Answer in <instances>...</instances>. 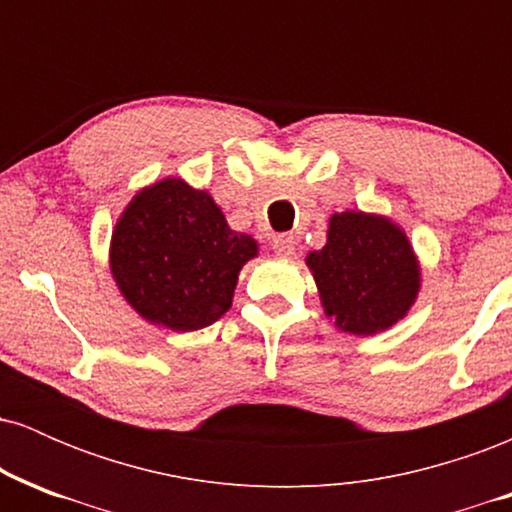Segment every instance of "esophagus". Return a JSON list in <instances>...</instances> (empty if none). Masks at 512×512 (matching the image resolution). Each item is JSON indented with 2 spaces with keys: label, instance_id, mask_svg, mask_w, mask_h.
Wrapping results in <instances>:
<instances>
[{
  "label": "esophagus",
  "instance_id": "esophagus-1",
  "mask_svg": "<svg viewBox=\"0 0 512 512\" xmlns=\"http://www.w3.org/2000/svg\"><path fill=\"white\" fill-rule=\"evenodd\" d=\"M272 248L276 255L291 257L293 250H296V240H293V236H289V233H281V236L272 238Z\"/></svg>",
  "mask_w": 512,
  "mask_h": 512
}]
</instances>
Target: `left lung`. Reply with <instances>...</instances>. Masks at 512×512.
I'll list each match as a JSON object with an SVG mask.
<instances>
[{
	"label": "left lung",
	"instance_id": "1",
	"mask_svg": "<svg viewBox=\"0 0 512 512\" xmlns=\"http://www.w3.org/2000/svg\"><path fill=\"white\" fill-rule=\"evenodd\" d=\"M305 264L325 315L337 330L356 337L397 325L421 289V267L407 233L380 214H332L325 248L310 250Z\"/></svg>",
	"mask_w": 512,
	"mask_h": 512
}]
</instances>
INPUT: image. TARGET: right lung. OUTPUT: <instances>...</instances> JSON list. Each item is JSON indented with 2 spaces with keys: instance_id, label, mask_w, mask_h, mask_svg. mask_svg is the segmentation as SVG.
Segmentation results:
<instances>
[{
  "instance_id": "add662e5",
  "label": "right lung",
  "mask_w": 512,
  "mask_h": 512,
  "mask_svg": "<svg viewBox=\"0 0 512 512\" xmlns=\"http://www.w3.org/2000/svg\"><path fill=\"white\" fill-rule=\"evenodd\" d=\"M257 240L228 226L209 192L163 178L117 219L110 272L122 298L158 327L195 332L231 308L238 274Z\"/></svg>"
}]
</instances>
